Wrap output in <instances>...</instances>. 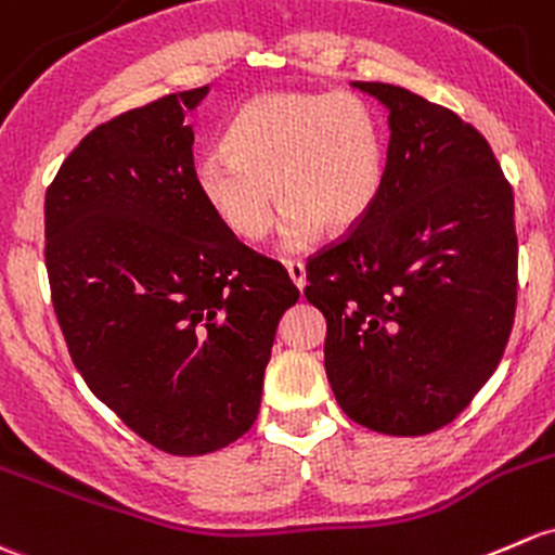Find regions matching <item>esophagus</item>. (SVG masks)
Here are the masks:
<instances>
[{
  "mask_svg": "<svg viewBox=\"0 0 555 555\" xmlns=\"http://www.w3.org/2000/svg\"><path fill=\"white\" fill-rule=\"evenodd\" d=\"M284 266H287V273H289V279H293L295 287L297 289L306 287V266H302L300 260H287Z\"/></svg>",
  "mask_w": 555,
  "mask_h": 555,
  "instance_id": "34e87169",
  "label": "esophagus"
}]
</instances>
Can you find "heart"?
<instances>
[{"label": "heart", "instance_id": "1", "mask_svg": "<svg viewBox=\"0 0 555 555\" xmlns=\"http://www.w3.org/2000/svg\"><path fill=\"white\" fill-rule=\"evenodd\" d=\"M383 130L353 92L282 90L242 106L223 149L196 165V191L233 238L260 244L284 204L289 247L356 229L383 189Z\"/></svg>", "mask_w": 555, "mask_h": 555}]
</instances>
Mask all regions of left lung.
I'll return each instance as SVG.
<instances>
[{
  "label": "left lung",
  "mask_w": 555,
  "mask_h": 555,
  "mask_svg": "<svg viewBox=\"0 0 555 555\" xmlns=\"http://www.w3.org/2000/svg\"><path fill=\"white\" fill-rule=\"evenodd\" d=\"M388 108L372 212L306 266L340 410L385 436L452 423L503 359L516 317L513 189L487 138L404 87L353 81Z\"/></svg>",
  "instance_id": "1"
}]
</instances>
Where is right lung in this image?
I'll return each mask as SVG.
<instances>
[{"label":"right lung","instance_id":"obj_1","mask_svg":"<svg viewBox=\"0 0 555 555\" xmlns=\"http://www.w3.org/2000/svg\"><path fill=\"white\" fill-rule=\"evenodd\" d=\"M207 87L87 132L44 196L52 308L87 388L140 439L194 457L253 428L276 324L297 287L196 191Z\"/></svg>","mask_w":555,"mask_h":555}]
</instances>
